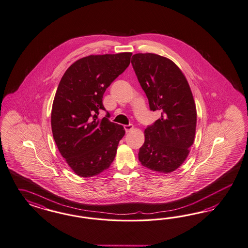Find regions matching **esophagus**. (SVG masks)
I'll return each instance as SVG.
<instances>
[{"label":"esophagus","mask_w":248,"mask_h":248,"mask_svg":"<svg viewBox=\"0 0 248 248\" xmlns=\"http://www.w3.org/2000/svg\"><path fill=\"white\" fill-rule=\"evenodd\" d=\"M124 130H125V132H126V133H128V132H130L131 130H133V128H134V126H133V124H127V125H124Z\"/></svg>","instance_id":"esophagus-1"}]
</instances>
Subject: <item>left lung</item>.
<instances>
[{"mask_svg":"<svg viewBox=\"0 0 248 248\" xmlns=\"http://www.w3.org/2000/svg\"><path fill=\"white\" fill-rule=\"evenodd\" d=\"M131 62L151 110L162 112L144 130L139 161L152 171L172 173L186 161L195 141L197 113L192 91L180 68L166 57L135 53Z\"/></svg>","mask_w":248,"mask_h":248,"instance_id":"left-lung-1","label":"left lung"}]
</instances>
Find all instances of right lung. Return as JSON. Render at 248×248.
<instances>
[{"label":"right lung","mask_w":248,"mask_h":248,"mask_svg":"<svg viewBox=\"0 0 248 248\" xmlns=\"http://www.w3.org/2000/svg\"><path fill=\"white\" fill-rule=\"evenodd\" d=\"M132 53L89 55L75 62L62 75L53 99L51 125L62 156L77 175L93 177L110 167L124 127L110 122L103 95L129 66Z\"/></svg>","instance_id":"right-lung-1"}]
</instances>
